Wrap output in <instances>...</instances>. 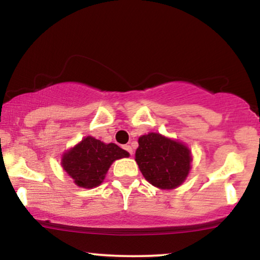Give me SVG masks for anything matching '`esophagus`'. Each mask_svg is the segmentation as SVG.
<instances>
[{"mask_svg": "<svg viewBox=\"0 0 260 260\" xmlns=\"http://www.w3.org/2000/svg\"><path fill=\"white\" fill-rule=\"evenodd\" d=\"M123 149H124V150H127L131 155L133 154V149H132V147H131V145H124Z\"/></svg>", "mask_w": 260, "mask_h": 260, "instance_id": "obj_1", "label": "esophagus"}]
</instances>
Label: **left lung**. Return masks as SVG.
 Returning a JSON list of instances; mask_svg holds the SVG:
<instances>
[{"instance_id":"left-lung-1","label":"left lung","mask_w":260,"mask_h":260,"mask_svg":"<svg viewBox=\"0 0 260 260\" xmlns=\"http://www.w3.org/2000/svg\"><path fill=\"white\" fill-rule=\"evenodd\" d=\"M136 161L149 183L160 189H174L184 182L190 170V150L177 140L159 133L139 137Z\"/></svg>"}]
</instances>
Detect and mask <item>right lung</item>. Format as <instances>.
<instances>
[{"label":"right lung","instance_id":"right-lung-1","mask_svg":"<svg viewBox=\"0 0 260 260\" xmlns=\"http://www.w3.org/2000/svg\"><path fill=\"white\" fill-rule=\"evenodd\" d=\"M127 156L129 154L115 143L105 144L89 136L62 155L61 165L77 186L94 188L104 181L113 161Z\"/></svg>","mask_w":260,"mask_h":260}]
</instances>
